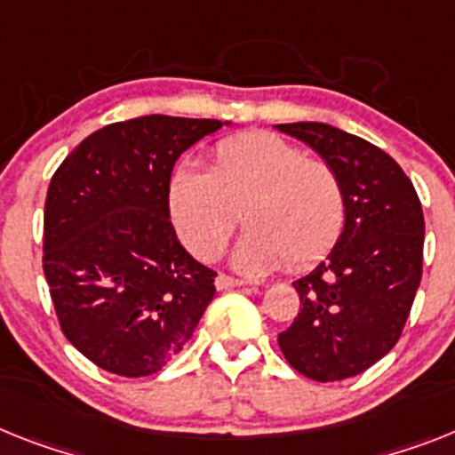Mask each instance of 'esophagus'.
Masks as SVG:
<instances>
[{"label":"esophagus","mask_w":455,"mask_h":455,"mask_svg":"<svg viewBox=\"0 0 455 455\" xmlns=\"http://www.w3.org/2000/svg\"><path fill=\"white\" fill-rule=\"evenodd\" d=\"M243 284H247V282L235 280V277H231V275H224V273L217 275V280H215V286L220 289V291H227V289H234V286H243Z\"/></svg>","instance_id":"esophagus-1"}]
</instances>
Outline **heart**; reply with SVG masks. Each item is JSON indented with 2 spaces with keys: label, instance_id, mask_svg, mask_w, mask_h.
Returning a JSON list of instances; mask_svg holds the SVG:
<instances>
[{
  "label": "heart",
  "instance_id": "1",
  "mask_svg": "<svg viewBox=\"0 0 455 455\" xmlns=\"http://www.w3.org/2000/svg\"><path fill=\"white\" fill-rule=\"evenodd\" d=\"M169 205L178 234L198 259H215L238 227L250 231L234 261L247 273L316 263L345 227V192L331 164L307 159L277 133L250 132L212 150V171L175 169Z\"/></svg>",
  "mask_w": 455,
  "mask_h": 455
}]
</instances>
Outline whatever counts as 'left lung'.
I'll return each instance as SVG.
<instances>
[{
  "label": "left lung",
  "mask_w": 455,
  "mask_h": 455,
  "mask_svg": "<svg viewBox=\"0 0 455 455\" xmlns=\"http://www.w3.org/2000/svg\"><path fill=\"white\" fill-rule=\"evenodd\" d=\"M277 129L331 164L345 192V228L326 261L293 282L300 310L277 345L300 375L347 379L387 356L403 335L423 273L421 201L377 145L323 122Z\"/></svg>",
  "instance_id": "1"
}]
</instances>
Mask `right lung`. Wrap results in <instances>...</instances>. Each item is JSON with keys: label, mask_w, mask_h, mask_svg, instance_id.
Instances as JSON below:
<instances>
[{"label": "right lung", "mask_w": 455, "mask_h": 455, "mask_svg": "<svg viewBox=\"0 0 455 455\" xmlns=\"http://www.w3.org/2000/svg\"><path fill=\"white\" fill-rule=\"evenodd\" d=\"M220 120L145 116L90 133L52 175L44 273L60 328L92 363L155 375L189 342L215 270L180 245L169 182L178 156Z\"/></svg>", "instance_id": "add662e5"}]
</instances>
